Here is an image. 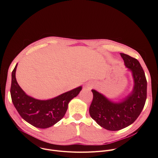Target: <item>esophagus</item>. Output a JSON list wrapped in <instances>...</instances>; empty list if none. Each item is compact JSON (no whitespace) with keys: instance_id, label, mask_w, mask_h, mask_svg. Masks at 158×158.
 Listing matches in <instances>:
<instances>
[{"instance_id":"esophagus-1","label":"esophagus","mask_w":158,"mask_h":158,"mask_svg":"<svg viewBox=\"0 0 158 158\" xmlns=\"http://www.w3.org/2000/svg\"><path fill=\"white\" fill-rule=\"evenodd\" d=\"M93 84L91 83H87L86 84V85H85V87L87 89H91L93 88Z\"/></svg>"}]
</instances>
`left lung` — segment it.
Masks as SVG:
<instances>
[{"label":"left lung","instance_id":"8db88e82","mask_svg":"<svg viewBox=\"0 0 158 158\" xmlns=\"http://www.w3.org/2000/svg\"><path fill=\"white\" fill-rule=\"evenodd\" d=\"M124 65L132 73V91L119 102H114L92 89L93 99L89 107L91 117L109 131H119L132 124L140 115L147 98V81L139 61L120 53Z\"/></svg>","mask_w":158,"mask_h":158}]
</instances>
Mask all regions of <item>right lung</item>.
I'll return each mask as SVG.
<instances>
[{
  "mask_svg": "<svg viewBox=\"0 0 158 158\" xmlns=\"http://www.w3.org/2000/svg\"><path fill=\"white\" fill-rule=\"evenodd\" d=\"M17 64L12 73L10 95L12 101L20 116L34 127L46 129L59 122L65 115L68 104L82 90L76 87L56 98L39 100L26 94L15 78Z\"/></svg>",
  "mask_w": 158,
  "mask_h": 158,
  "instance_id": "1",
  "label": "right lung"
}]
</instances>
